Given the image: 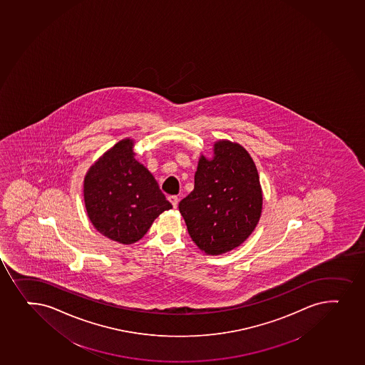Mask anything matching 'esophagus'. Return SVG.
I'll return each mask as SVG.
<instances>
[{"label": "esophagus", "instance_id": "obj_1", "mask_svg": "<svg viewBox=\"0 0 365 365\" xmlns=\"http://www.w3.org/2000/svg\"><path fill=\"white\" fill-rule=\"evenodd\" d=\"M168 199H169L170 202L173 204V208H176L177 205H178V197H177L176 195H170Z\"/></svg>", "mask_w": 365, "mask_h": 365}]
</instances>
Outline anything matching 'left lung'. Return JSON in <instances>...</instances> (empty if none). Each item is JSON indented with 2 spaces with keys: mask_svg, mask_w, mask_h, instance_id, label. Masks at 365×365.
Listing matches in <instances>:
<instances>
[{
  "mask_svg": "<svg viewBox=\"0 0 365 365\" xmlns=\"http://www.w3.org/2000/svg\"><path fill=\"white\" fill-rule=\"evenodd\" d=\"M263 205L258 171L247 150L217 142L215 157H201L194 190L178 204L188 232L206 255L232 251L251 235Z\"/></svg>",
  "mask_w": 365,
  "mask_h": 365,
  "instance_id": "1",
  "label": "left lung"
}]
</instances>
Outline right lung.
Masks as SVG:
<instances>
[{"mask_svg":"<svg viewBox=\"0 0 365 365\" xmlns=\"http://www.w3.org/2000/svg\"><path fill=\"white\" fill-rule=\"evenodd\" d=\"M133 141L123 140L86 173L84 201L98 232L130 245L145 236L161 212L173 208L152 173L133 155Z\"/></svg>","mask_w":365,"mask_h":365,"instance_id":"add662e5","label":"right lung"}]
</instances>
